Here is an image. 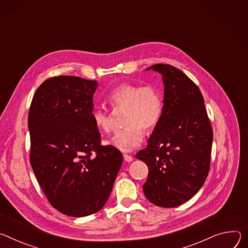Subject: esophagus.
<instances>
[{
  "label": "esophagus",
  "instance_id": "34e87169",
  "mask_svg": "<svg viewBox=\"0 0 248 248\" xmlns=\"http://www.w3.org/2000/svg\"><path fill=\"white\" fill-rule=\"evenodd\" d=\"M123 156H124V159H125L126 161H128V162H131V161L133 160V156H132V155H130L124 154V155H123Z\"/></svg>",
  "mask_w": 248,
  "mask_h": 248
}]
</instances>
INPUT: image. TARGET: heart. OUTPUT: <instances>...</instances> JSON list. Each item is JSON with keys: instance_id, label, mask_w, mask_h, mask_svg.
Masks as SVG:
<instances>
[{"instance_id": "b5f03b06", "label": "heart", "mask_w": 248, "mask_h": 248, "mask_svg": "<svg viewBox=\"0 0 248 248\" xmlns=\"http://www.w3.org/2000/svg\"><path fill=\"white\" fill-rule=\"evenodd\" d=\"M108 100L114 108H126L124 129L115 133L108 144L122 151L129 152L142 144L145 131H153L162 114V98L159 91L154 86H141L122 82L108 93ZM95 126L104 131L111 130L110 115L100 106L92 111Z\"/></svg>"}]
</instances>
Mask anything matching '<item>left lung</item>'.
Instances as JSON below:
<instances>
[{"label":"left lung","mask_w":248,"mask_h":248,"mask_svg":"<svg viewBox=\"0 0 248 248\" xmlns=\"http://www.w3.org/2000/svg\"><path fill=\"white\" fill-rule=\"evenodd\" d=\"M150 69L162 75L164 104L147 148L136 157L149 169L143 185L147 199L158 207L174 208L193 197L208 176L213 129L193 80L168 64Z\"/></svg>","instance_id":"8db88e82"}]
</instances>
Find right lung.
I'll list each match as a JSON object with an SVG mask.
<instances>
[{"label": "right lung", "mask_w": 248, "mask_h": 248, "mask_svg": "<svg viewBox=\"0 0 248 248\" xmlns=\"http://www.w3.org/2000/svg\"><path fill=\"white\" fill-rule=\"evenodd\" d=\"M98 84L53 77L35 92L29 113L31 164L50 204L70 217L101 210L122 164V154L102 146L92 111Z\"/></svg>", "instance_id": "obj_1"}]
</instances>
